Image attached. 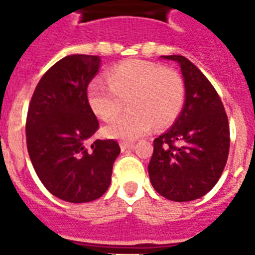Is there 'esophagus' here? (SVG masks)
Segmentation results:
<instances>
[{"label":"esophagus","mask_w":255,"mask_h":255,"mask_svg":"<svg viewBox=\"0 0 255 255\" xmlns=\"http://www.w3.org/2000/svg\"><path fill=\"white\" fill-rule=\"evenodd\" d=\"M129 148H133V143H128V141H122L120 143V149L122 151H126V149H129Z\"/></svg>","instance_id":"obj_1"}]
</instances>
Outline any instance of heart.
<instances>
[{
  "instance_id": "obj_1",
  "label": "heart",
  "mask_w": 255,
  "mask_h": 255,
  "mask_svg": "<svg viewBox=\"0 0 255 255\" xmlns=\"http://www.w3.org/2000/svg\"><path fill=\"white\" fill-rule=\"evenodd\" d=\"M90 107L102 120H112L106 135L133 140L147 133L155 123L165 127L176 120L185 103V85L173 69L147 61H128L110 70L107 82L95 78L87 87Z\"/></svg>"
}]
</instances>
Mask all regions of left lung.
<instances>
[{
    "instance_id": "left-lung-1",
    "label": "left lung",
    "mask_w": 255,
    "mask_h": 255,
    "mask_svg": "<svg viewBox=\"0 0 255 255\" xmlns=\"http://www.w3.org/2000/svg\"><path fill=\"white\" fill-rule=\"evenodd\" d=\"M163 58L180 65L185 103L173 126L153 140L148 173L163 197L193 201L205 196L221 177L229 155V122L217 91L189 59Z\"/></svg>"
}]
</instances>
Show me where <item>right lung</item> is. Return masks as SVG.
I'll use <instances>...</instances> for the list:
<instances>
[{
	"label": "right lung",
	"instance_id": "1",
	"mask_svg": "<svg viewBox=\"0 0 255 255\" xmlns=\"http://www.w3.org/2000/svg\"><path fill=\"white\" fill-rule=\"evenodd\" d=\"M100 67L96 55H67L51 66L34 90L26 118L30 160L45 188L63 201L102 197L120 153L115 140H95L99 122L87 100L88 83Z\"/></svg>",
	"mask_w": 255,
	"mask_h": 255
}]
</instances>
